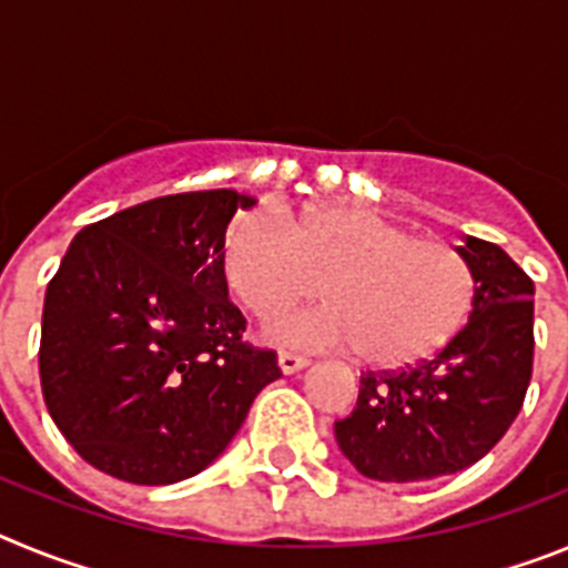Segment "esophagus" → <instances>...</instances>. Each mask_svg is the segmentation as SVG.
Segmentation results:
<instances>
[{"instance_id": "34e87169", "label": "esophagus", "mask_w": 568, "mask_h": 568, "mask_svg": "<svg viewBox=\"0 0 568 568\" xmlns=\"http://www.w3.org/2000/svg\"><path fill=\"white\" fill-rule=\"evenodd\" d=\"M310 361L304 358V355H293V353H278V366H281V373L284 375H293L298 373V369H304Z\"/></svg>"}]
</instances>
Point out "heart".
<instances>
[{
    "label": "heart",
    "mask_w": 568,
    "mask_h": 568,
    "mask_svg": "<svg viewBox=\"0 0 568 568\" xmlns=\"http://www.w3.org/2000/svg\"><path fill=\"white\" fill-rule=\"evenodd\" d=\"M222 275L253 315L315 293L324 304L281 315L267 338L301 349L355 346L378 369L433 358L458 335L475 275L458 250L358 204H315L281 222L270 210L235 215L222 241Z\"/></svg>",
    "instance_id": "1"
}]
</instances>
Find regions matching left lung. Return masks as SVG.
I'll use <instances>...</instances> for the list:
<instances>
[{
    "instance_id": "8db88e82",
    "label": "left lung",
    "mask_w": 568,
    "mask_h": 568,
    "mask_svg": "<svg viewBox=\"0 0 568 568\" xmlns=\"http://www.w3.org/2000/svg\"><path fill=\"white\" fill-rule=\"evenodd\" d=\"M475 275L466 327L398 373L361 375L358 404L335 420L341 453L364 478L418 484L484 458L518 418L535 355V284L491 241L464 235Z\"/></svg>"
}]
</instances>
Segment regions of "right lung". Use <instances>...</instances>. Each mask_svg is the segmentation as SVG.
Here are the masks:
<instances>
[{
	"instance_id": "add662e5",
	"label": "right lung",
	"mask_w": 568,
	"mask_h": 568,
	"mask_svg": "<svg viewBox=\"0 0 568 568\" xmlns=\"http://www.w3.org/2000/svg\"><path fill=\"white\" fill-rule=\"evenodd\" d=\"M255 199L199 190L88 224L44 293L39 375L68 444L139 486L193 478L227 449L281 369L241 341L222 241Z\"/></svg>"
}]
</instances>
